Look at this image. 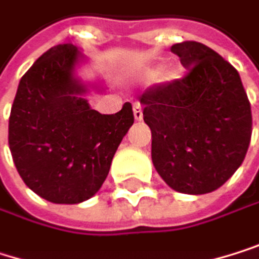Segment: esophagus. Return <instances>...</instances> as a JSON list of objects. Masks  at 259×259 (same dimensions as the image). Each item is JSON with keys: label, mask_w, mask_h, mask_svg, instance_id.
Returning <instances> with one entry per match:
<instances>
[{"label": "esophagus", "mask_w": 259, "mask_h": 259, "mask_svg": "<svg viewBox=\"0 0 259 259\" xmlns=\"http://www.w3.org/2000/svg\"><path fill=\"white\" fill-rule=\"evenodd\" d=\"M134 116H135V121H141L143 119V109L138 103L134 104Z\"/></svg>", "instance_id": "1"}]
</instances>
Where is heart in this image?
Masks as SVG:
<instances>
[{"label": "heart", "mask_w": 259, "mask_h": 259, "mask_svg": "<svg viewBox=\"0 0 259 259\" xmlns=\"http://www.w3.org/2000/svg\"><path fill=\"white\" fill-rule=\"evenodd\" d=\"M183 75H184V72L178 64L167 66L162 70L159 67H153V69H149L146 72L147 79H158L161 84H175L183 78Z\"/></svg>", "instance_id": "heart-1"}]
</instances>
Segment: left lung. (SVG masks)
Masks as SVG:
<instances>
[{"label":"left lung","instance_id":"8db88e82","mask_svg":"<svg viewBox=\"0 0 259 259\" xmlns=\"http://www.w3.org/2000/svg\"><path fill=\"white\" fill-rule=\"evenodd\" d=\"M170 50L187 75L140 97L152 132V162L170 189L210 193L246 158L252 137L250 103L236 69L210 47L184 41Z\"/></svg>","mask_w":259,"mask_h":259}]
</instances>
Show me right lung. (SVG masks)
<instances>
[{
  "mask_svg": "<svg viewBox=\"0 0 259 259\" xmlns=\"http://www.w3.org/2000/svg\"><path fill=\"white\" fill-rule=\"evenodd\" d=\"M79 47L67 42L49 49L24 73L9 118V147L16 170L41 198L78 204L106 181L113 155L134 124L132 104L101 115L85 95L103 92V81L87 82Z\"/></svg>",
  "mask_w": 259,
  "mask_h": 259,
  "instance_id": "obj_1",
  "label": "right lung"
}]
</instances>
